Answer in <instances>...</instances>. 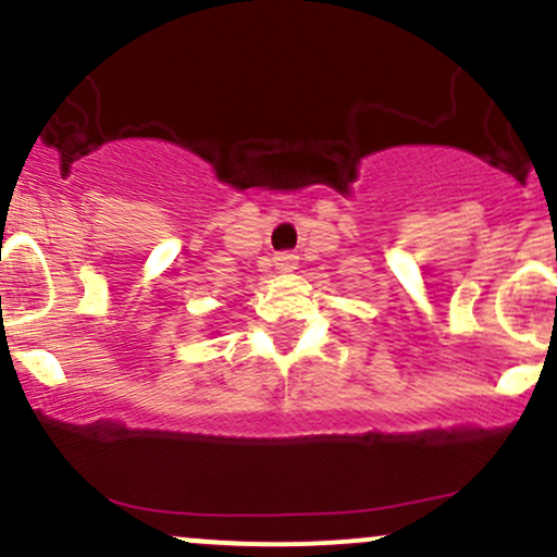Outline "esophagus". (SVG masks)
Instances as JSON below:
<instances>
[{
    "label": "esophagus",
    "instance_id": "esophagus-1",
    "mask_svg": "<svg viewBox=\"0 0 557 557\" xmlns=\"http://www.w3.org/2000/svg\"><path fill=\"white\" fill-rule=\"evenodd\" d=\"M274 267H277L280 272H296V267H298V257L296 253H290V251H283V253H277V257H274Z\"/></svg>",
    "mask_w": 557,
    "mask_h": 557
}]
</instances>
